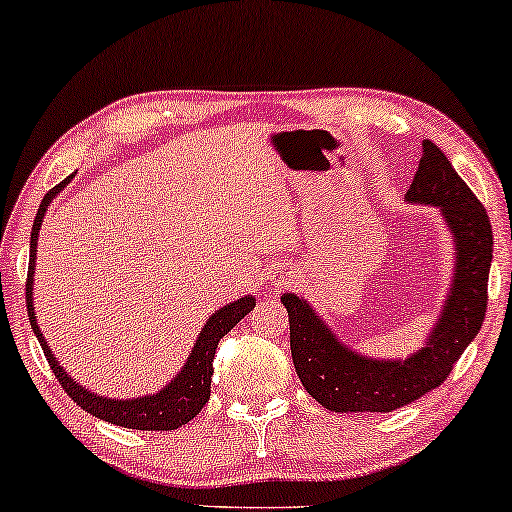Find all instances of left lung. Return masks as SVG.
<instances>
[{
  "instance_id": "obj_1",
  "label": "left lung",
  "mask_w": 512,
  "mask_h": 512,
  "mask_svg": "<svg viewBox=\"0 0 512 512\" xmlns=\"http://www.w3.org/2000/svg\"><path fill=\"white\" fill-rule=\"evenodd\" d=\"M424 153L408 188V200L440 207L457 237V275L443 317L429 345L405 361H373L342 347L314 317L312 307L286 293L291 356L314 401L333 412H391L440 387L485 321L487 279L492 265V223L464 179L436 144L424 139Z\"/></svg>"
}]
</instances>
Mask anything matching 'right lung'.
<instances>
[{"label":"right lung","mask_w":512,"mask_h":512,"mask_svg":"<svg viewBox=\"0 0 512 512\" xmlns=\"http://www.w3.org/2000/svg\"><path fill=\"white\" fill-rule=\"evenodd\" d=\"M74 177V174H72ZM62 179L58 186H53L51 191L41 200L37 219L32 226V242H30V265H27V282H25V300H27V317H30L32 331L37 333V340L41 342L44 356L51 366L55 380L62 384V389L67 391V396L72 398L76 405H81L83 410L90 415L104 419L116 426H125V429H139V431H172L179 429L191 422L198 412L205 408L212 394V373H214V354L219 347V340L226 335L230 328L237 326V321H242L247 314L254 310V298L244 296L235 303L221 307L219 312L212 314L209 321L202 328L198 342H195L191 356H188L186 366L160 394L144 396V398H132V401H111V398H102L97 394H90L88 389H83L81 384H76L65 370L60 368V363L55 361L51 349H48L44 333L39 331L37 319H34V307H32V277H34V258H37V237L39 226L44 221L46 207L62 188L69 184V179Z\"/></svg>","instance_id":"right-lung-1"}]
</instances>
